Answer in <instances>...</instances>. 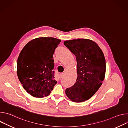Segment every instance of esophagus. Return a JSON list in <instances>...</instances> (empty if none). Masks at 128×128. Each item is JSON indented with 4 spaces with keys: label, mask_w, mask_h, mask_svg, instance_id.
<instances>
[{
    "label": "esophagus",
    "mask_w": 128,
    "mask_h": 128,
    "mask_svg": "<svg viewBox=\"0 0 128 128\" xmlns=\"http://www.w3.org/2000/svg\"><path fill=\"white\" fill-rule=\"evenodd\" d=\"M64 76V73H61V74H59V77L60 78H62Z\"/></svg>",
    "instance_id": "34e87169"
}]
</instances>
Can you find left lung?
I'll return each mask as SVG.
<instances>
[{"label": "left lung", "mask_w": 128, "mask_h": 128, "mask_svg": "<svg viewBox=\"0 0 128 128\" xmlns=\"http://www.w3.org/2000/svg\"><path fill=\"white\" fill-rule=\"evenodd\" d=\"M64 44L75 54L78 63L76 82L66 89V94L74 102L85 101L96 93L104 80V54L96 43L87 39L67 40Z\"/></svg>", "instance_id": "8db88e82"}]
</instances>
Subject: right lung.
Listing matches in <instances>:
<instances>
[{"label": "right lung", "instance_id": "1", "mask_svg": "<svg viewBox=\"0 0 128 128\" xmlns=\"http://www.w3.org/2000/svg\"><path fill=\"white\" fill-rule=\"evenodd\" d=\"M61 40L40 38L29 42L17 61V74L24 88L34 97L50 95L57 84L53 54Z\"/></svg>", "mask_w": 128, "mask_h": 128}]
</instances>
